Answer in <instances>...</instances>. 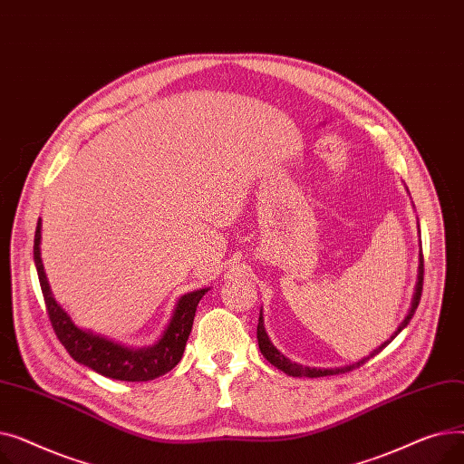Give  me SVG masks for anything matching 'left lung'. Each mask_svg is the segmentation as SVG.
Here are the masks:
<instances>
[{
	"instance_id": "left-lung-1",
	"label": "left lung",
	"mask_w": 464,
	"mask_h": 464,
	"mask_svg": "<svg viewBox=\"0 0 464 464\" xmlns=\"http://www.w3.org/2000/svg\"><path fill=\"white\" fill-rule=\"evenodd\" d=\"M421 291H423V254H420V266H418V282H416V289H413V297H411V304H410V310L406 314V318L402 320V324L397 327V331L392 334V338H387L385 343L382 346H378L371 355L362 357L361 361L357 362H352V364H346V367H336V369H314V367H304V364H299V362H294L289 361L284 353H280L275 344L271 343L269 334H266L265 331V325H263V314H259V324H257V343H259V350L263 353V357L269 361L271 364H275L276 369H280L282 372H285L287 376H294V378H322V376H334V374H343V372H350L353 369H359L362 362H367L371 357H374L376 353H380L392 340L410 324V320L413 318V314H416V308L420 304V299H421Z\"/></svg>"
}]
</instances>
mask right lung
I'll return each mask as SVG.
<instances>
[{
    "mask_svg": "<svg viewBox=\"0 0 464 464\" xmlns=\"http://www.w3.org/2000/svg\"><path fill=\"white\" fill-rule=\"evenodd\" d=\"M39 245L41 218L37 222L34 240V259L37 266L39 284L44 297L48 320H51L56 336L60 338V343L72 359L81 364H86L88 369L95 371L97 374L121 382H149L167 374L169 371H173L177 367L179 361L182 359L186 340L191 333L195 310H198V304L208 291V287L189 291V294L182 295L177 301L173 315H170V322L167 324L161 338L156 344L149 348H128L112 343V340L105 336L79 329L71 322L67 312L53 297L51 285H48L43 269Z\"/></svg>",
    "mask_w": 464,
    "mask_h": 464,
    "instance_id": "1",
    "label": "right lung"
}]
</instances>
